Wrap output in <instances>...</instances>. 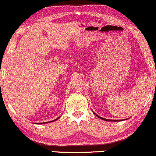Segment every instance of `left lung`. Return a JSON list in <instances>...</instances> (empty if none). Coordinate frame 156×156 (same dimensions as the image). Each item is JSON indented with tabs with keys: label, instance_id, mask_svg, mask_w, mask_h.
Returning <instances> with one entry per match:
<instances>
[{
	"label": "left lung",
	"instance_id": "1",
	"mask_svg": "<svg viewBox=\"0 0 156 156\" xmlns=\"http://www.w3.org/2000/svg\"><path fill=\"white\" fill-rule=\"evenodd\" d=\"M93 113L95 115H96L95 113L93 112ZM96 116H97L98 117V118H100L101 119H102V120H104V121H108V122H119V121H121V120H112V119H104V118H102V117H101V116H98V115H96ZM126 119H125V120H126Z\"/></svg>",
	"mask_w": 156,
	"mask_h": 156
}]
</instances>
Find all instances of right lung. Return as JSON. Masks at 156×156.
Wrapping results in <instances>:
<instances>
[{"label": "right lung", "mask_w": 156, "mask_h": 156, "mask_svg": "<svg viewBox=\"0 0 156 156\" xmlns=\"http://www.w3.org/2000/svg\"><path fill=\"white\" fill-rule=\"evenodd\" d=\"M59 118H57V119H55V120H53V121H51V122H43V123H38V124H45V123H48V122H55V121H56V120H58V119Z\"/></svg>", "instance_id": "right-lung-1"}]
</instances>
